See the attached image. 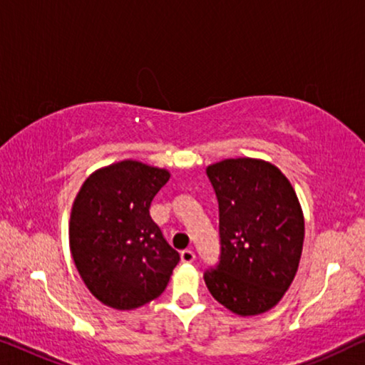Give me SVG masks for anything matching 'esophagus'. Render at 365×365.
Wrapping results in <instances>:
<instances>
[{
	"label": "esophagus",
	"instance_id": "1",
	"mask_svg": "<svg viewBox=\"0 0 365 365\" xmlns=\"http://www.w3.org/2000/svg\"><path fill=\"white\" fill-rule=\"evenodd\" d=\"M194 259H196V254H194L191 249H184V251H181V261L184 264H191L194 262Z\"/></svg>",
	"mask_w": 365,
	"mask_h": 365
}]
</instances>
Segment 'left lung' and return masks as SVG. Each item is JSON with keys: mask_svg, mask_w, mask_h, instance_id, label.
<instances>
[{"mask_svg": "<svg viewBox=\"0 0 365 365\" xmlns=\"http://www.w3.org/2000/svg\"><path fill=\"white\" fill-rule=\"evenodd\" d=\"M219 204V261L204 271L217 302L239 316L266 312L297 272L304 217L291 182L272 164L226 159L206 169Z\"/></svg>", "mask_w": 365, "mask_h": 365, "instance_id": "8db88e82", "label": "left lung"}]
</instances>
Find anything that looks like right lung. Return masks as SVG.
Instances as JSON below:
<instances>
[{"label": "right lung", "mask_w": 365, "mask_h": 365, "mask_svg": "<svg viewBox=\"0 0 365 365\" xmlns=\"http://www.w3.org/2000/svg\"><path fill=\"white\" fill-rule=\"evenodd\" d=\"M169 173L138 161L99 169L74 199L69 246L84 284L109 307L136 309L161 296L179 252L149 207Z\"/></svg>", "instance_id": "1"}]
</instances>
